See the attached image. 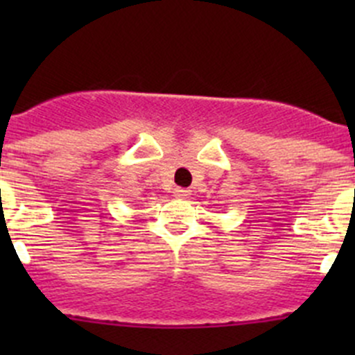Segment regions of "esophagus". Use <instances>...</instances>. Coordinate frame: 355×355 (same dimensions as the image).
Listing matches in <instances>:
<instances>
[{
	"label": "esophagus",
	"instance_id": "1",
	"mask_svg": "<svg viewBox=\"0 0 355 355\" xmlns=\"http://www.w3.org/2000/svg\"><path fill=\"white\" fill-rule=\"evenodd\" d=\"M175 198H178V199H185V198H189V194H191V191H187V189H175Z\"/></svg>",
	"mask_w": 355,
	"mask_h": 355
}]
</instances>
